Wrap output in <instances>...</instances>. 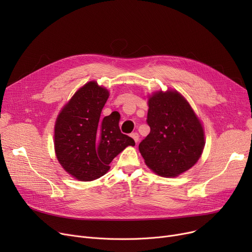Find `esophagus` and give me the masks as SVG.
Returning a JSON list of instances; mask_svg holds the SVG:
<instances>
[{
	"label": "esophagus",
	"instance_id": "esophagus-1",
	"mask_svg": "<svg viewBox=\"0 0 252 252\" xmlns=\"http://www.w3.org/2000/svg\"><path fill=\"white\" fill-rule=\"evenodd\" d=\"M130 137L134 139V141H135L136 143H138V142H139V134H138V133H133V134H130Z\"/></svg>",
	"mask_w": 252,
	"mask_h": 252
}]
</instances>
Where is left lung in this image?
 I'll return each mask as SVG.
<instances>
[{
  "label": "left lung",
  "mask_w": 252,
  "mask_h": 252,
  "mask_svg": "<svg viewBox=\"0 0 252 252\" xmlns=\"http://www.w3.org/2000/svg\"><path fill=\"white\" fill-rule=\"evenodd\" d=\"M148 105L150 133L139 144V150L145 163L157 175L179 176L201 156L205 144L202 126L176 91L155 93Z\"/></svg>",
  "instance_id": "left-lung-1"
}]
</instances>
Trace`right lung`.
I'll return each instance as SVG.
<instances>
[{
    "instance_id": "right-lung-1",
    "label": "right lung",
    "mask_w": 252,
    "mask_h": 252,
    "mask_svg": "<svg viewBox=\"0 0 252 252\" xmlns=\"http://www.w3.org/2000/svg\"><path fill=\"white\" fill-rule=\"evenodd\" d=\"M109 97L105 88L90 82L66 104L55 125V151L62 167L79 181L104 176L113 158L135 141L123 134L119 118L105 116L102 109Z\"/></svg>"
}]
</instances>
